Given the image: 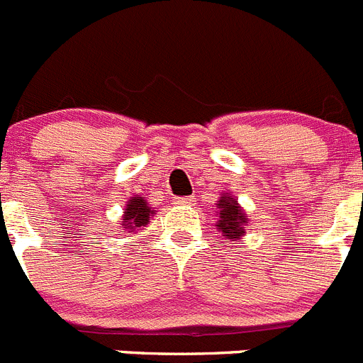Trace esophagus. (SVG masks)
<instances>
[{"label":"esophagus","instance_id":"1","mask_svg":"<svg viewBox=\"0 0 363 363\" xmlns=\"http://www.w3.org/2000/svg\"><path fill=\"white\" fill-rule=\"evenodd\" d=\"M178 205H182V207H192V205H194V198H192V196L178 198Z\"/></svg>","mask_w":363,"mask_h":363}]
</instances>
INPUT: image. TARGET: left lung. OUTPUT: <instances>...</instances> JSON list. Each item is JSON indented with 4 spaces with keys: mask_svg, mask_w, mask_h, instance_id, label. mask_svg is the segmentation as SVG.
Returning a JSON list of instances; mask_svg holds the SVG:
<instances>
[{
    "mask_svg": "<svg viewBox=\"0 0 363 363\" xmlns=\"http://www.w3.org/2000/svg\"><path fill=\"white\" fill-rule=\"evenodd\" d=\"M216 227L228 241H239L247 234L248 216L230 192H221L219 196V201L216 203Z\"/></svg>",
    "mask_w": 363,
    "mask_h": 363,
    "instance_id": "obj_1",
    "label": "left lung"
}]
</instances>
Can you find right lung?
Instances as JSON below:
<instances>
[{
  "label": "right lung",
  "instance_id": "right-lung-1",
  "mask_svg": "<svg viewBox=\"0 0 363 363\" xmlns=\"http://www.w3.org/2000/svg\"><path fill=\"white\" fill-rule=\"evenodd\" d=\"M152 214H156V211H152L149 207L144 196H133V198L128 199V205H125V211L121 223V232H135L138 228L145 227Z\"/></svg>",
  "mask_w": 363,
  "mask_h": 363
}]
</instances>
